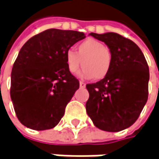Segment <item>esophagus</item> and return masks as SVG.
<instances>
[{"instance_id": "34e87169", "label": "esophagus", "mask_w": 159, "mask_h": 159, "mask_svg": "<svg viewBox=\"0 0 159 159\" xmlns=\"http://www.w3.org/2000/svg\"><path fill=\"white\" fill-rule=\"evenodd\" d=\"M80 88H85L86 87V83H84L83 81H80Z\"/></svg>"}]
</instances>
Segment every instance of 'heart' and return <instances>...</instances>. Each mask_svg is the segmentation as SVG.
<instances>
[{
  "label": "heart",
  "instance_id": "b5f03b06",
  "mask_svg": "<svg viewBox=\"0 0 159 159\" xmlns=\"http://www.w3.org/2000/svg\"><path fill=\"white\" fill-rule=\"evenodd\" d=\"M66 65L70 73L75 74L82 66L80 73L82 78L104 79L111 70L112 54L109 48L100 41L89 38L77 46V52L68 50L65 55Z\"/></svg>",
  "mask_w": 159,
  "mask_h": 159
}]
</instances>
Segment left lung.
Wrapping results in <instances>:
<instances>
[{
    "label": "left lung",
    "instance_id": "obj_1",
    "mask_svg": "<svg viewBox=\"0 0 159 159\" xmlns=\"http://www.w3.org/2000/svg\"><path fill=\"white\" fill-rule=\"evenodd\" d=\"M89 35L105 43L112 60L104 79L86 85L89 93L87 113L99 129H126L137 120L148 102V65L137 45L121 34L90 33Z\"/></svg>",
    "mask_w": 159,
    "mask_h": 159
}]
</instances>
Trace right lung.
Returning a JSON list of instances; mask_svg holds the SVG:
<instances>
[{"label":"right lung","mask_w":159,"mask_h":159,"mask_svg":"<svg viewBox=\"0 0 159 159\" xmlns=\"http://www.w3.org/2000/svg\"><path fill=\"white\" fill-rule=\"evenodd\" d=\"M85 37L78 31L48 29L31 37L19 51L11 74L10 94L25 126L41 131L59 123L80 88L67 68L65 55Z\"/></svg>","instance_id":"obj_1"}]
</instances>
